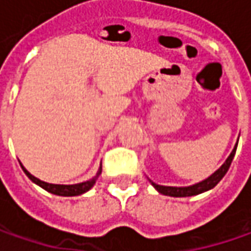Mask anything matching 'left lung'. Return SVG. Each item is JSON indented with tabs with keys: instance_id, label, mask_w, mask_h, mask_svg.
<instances>
[{
	"instance_id": "obj_1",
	"label": "left lung",
	"mask_w": 251,
	"mask_h": 251,
	"mask_svg": "<svg viewBox=\"0 0 251 251\" xmlns=\"http://www.w3.org/2000/svg\"><path fill=\"white\" fill-rule=\"evenodd\" d=\"M236 148L237 144L235 145L233 151L230 152L229 158L225 160V163L218 169L215 173H212L209 177H207L205 180H202V181H200V183H196V184H193V186H188V187H169V186H159V184H156V183H153V181H151L150 180L151 184L156 188L160 194L170 196V197H191V196L201 194V193H204V191H208V190L215 187L218 183L222 180V177L226 175L227 169L230 166V163H232V160H233V156H235V153H236Z\"/></svg>"
}]
</instances>
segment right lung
Masks as SVG:
<instances>
[{
  "label": "right lung",
  "mask_w": 251,
  "mask_h": 251,
  "mask_svg": "<svg viewBox=\"0 0 251 251\" xmlns=\"http://www.w3.org/2000/svg\"><path fill=\"white\" fill-rule=\"evenodd\" d=\"M22 166V165H21ZM22 170L25 172V175L27 177L30 178L33 183H36L37 186H40L42 188H44L46 191L51 193V194H55V196H63V197H74V196H79V194H83L86 193L88 190H91L93 187V184L96 183V180L100 175L101 168L99 169L98 175L95 177H92L91 180L88 181H83V183H78V184H51V183H46V181H42L37 177H34L33 175H30L26 169L22 166Z\"/></svg>",
  "instance_id": "1"
}]
</instances>
